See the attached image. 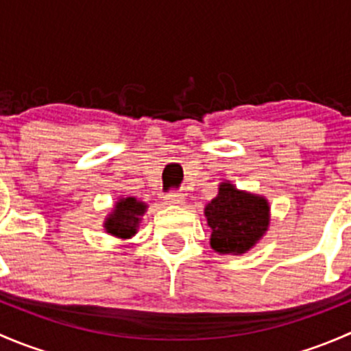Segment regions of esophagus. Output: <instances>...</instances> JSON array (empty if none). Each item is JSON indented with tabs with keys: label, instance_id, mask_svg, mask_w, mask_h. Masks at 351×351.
Returning a JSON list of instances; mask_svg holds the SVG:
<instances>
[{
	"label": "esophagus",
	"instance_id": "1",
	"mask_svg": "<svg viewBox=\"0 0 351 351\" xmlns=\"http://www.w3.org/2000/svg\"><path fill=\"white\" fill-rule=\"evenodd\" d=\"M165 202L168 205H183L185 204V197L182 193H169L165 197Z\"/></svg>",
	"mask_w": 351,
	"mask_h": 351
}]
</instances>
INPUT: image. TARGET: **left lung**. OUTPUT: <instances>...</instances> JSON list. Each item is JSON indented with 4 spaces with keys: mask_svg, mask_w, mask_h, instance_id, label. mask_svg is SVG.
I'll return each instance as SVG.
<instances>
[{
    "mask_svg": "<svg viewBox=\"0 0 351 351\" xmlns=\"http://www.w3.org/2000/svg\"><path fill=\"white\" fill-rule=\"evenodd\" d=\"M210 228V247L219 254H243L267 234L270 202L263 195L236 189L229 180L204 208Z\"/></svg>",
    "mask_w": 351,
    "mask_h": 351,
    "instance_id": "8db88e82",
    "label": "left lung"
}]
</instances>
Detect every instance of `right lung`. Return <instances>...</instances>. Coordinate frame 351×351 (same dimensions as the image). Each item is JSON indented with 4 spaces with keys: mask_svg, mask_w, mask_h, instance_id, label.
<instances>
[{
    "mask_svg": "<svg viewBox=\"0 0 351 351\" xmlns=\"http://www.w3.org/2000/svg\"><path fill=\"white\" fill-rule=\"evenodd\" d=\"M147 212L146 202L137 200L136 197H120L113 204V208L104 221L105 232L117 239H130L137 234L143 215Z\"/></svg>",
    "mask_w": 351,
    "mask_h": 351,
    "instance_id": "right-lung-1",
    "label": "right lung"
}]
</instances>
